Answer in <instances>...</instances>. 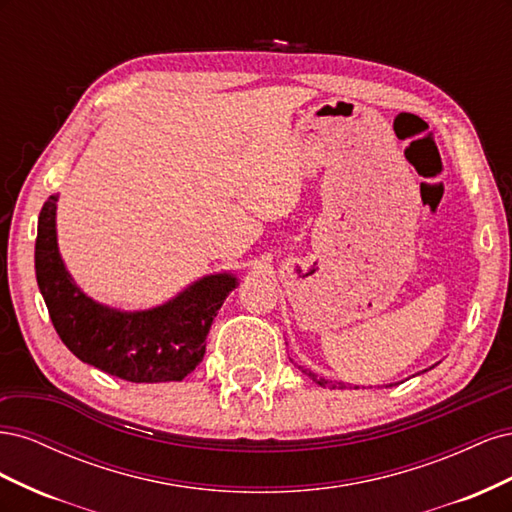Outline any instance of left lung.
Returning <instances> with one entry per match:
<instances>
[{"mask_svg": "<svg viewBox=\"0 0 512 512\" xmlns=\"http://www.w3.org/2000/svg\"><path fill=\"white\" fill-rule=\"evenodd\" d=\"M307 376H309V378H312V380H314L316 384H320V386H329V384H331L329 380H324V378L316 376V374H314V371H307Z\"/></svg>", "mask_w": 512, "mask_h": 512, "instance_id": "8db88e82", "label": "left lung"}]
</instances>
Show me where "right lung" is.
<instances>
[{"label": "right lung", "mask_w": 512, "mask_h": 512, "mask_svg": "<svg viewBox=\"0 0 512 512\" xmlns=\"http://www.w3.org/2000/svg\"><path fill=\"white\" fill-rule=\"evenodd\" d=\"M57 194L38 218L36 280L53 327L83 363L128 382L183 380L205 356V339L230 290L232 273L205 275L164 305L119 312L89 299L72 282L59 256L55 230Z\"/></svg>", "instance_id": "1"}]
</instances>
